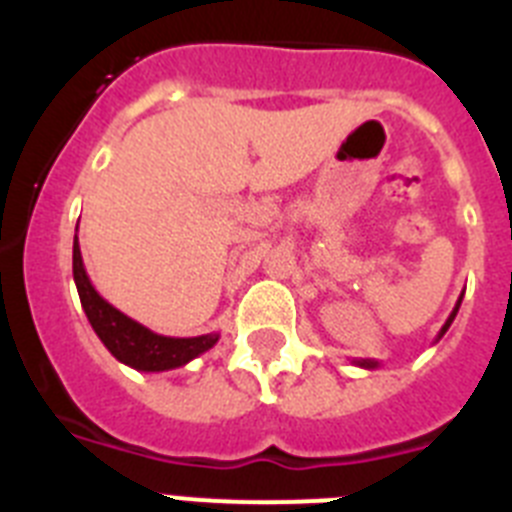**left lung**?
<instances>
[{
    "label": "left lung",
    "mask_w": 512,
    "mask_h": 512,
    "mask_svg": "<svg viewBox=\"0 0 512 512\" xmlns=\"http://www.w3.org/2000/svg\"><path fill=\"white\" fill-rule=\"evenodd\" d=\"M461 297H464V292H461V295H459V300H456V307H454V310H451L449 320H446V323H443V328L438 330L436 341H441V338H443V333H446V330H449V325L454 323L456 312H459V305H461ZM354 364H356V366H361V369H377V366H379V361H374V359H359V361H354Z\"/></svg>",
    "instance_id": "obj_1"
}]
</instances>
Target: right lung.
Masks as SVG:
<instances>
[{
    "label": "right lung",
    "mask_w": 512,
    "mask_h": 512,
    "mask_svg": "<svg viewBox=\"0 0 512 512\" xmlns=\"http://www.w3.org/2000/svg\"><path fill=\"white\" fill-rule=\"evenodd\" d=\"M76 230H79V225H76ZM74 282L76 289H79L81 307L87 312L99 341L107 346V351L117 361H122L125 366H133L138 372L179 369V366L189 364L200 354L210 351L217 338H220V333H205V336L194 338L158 336L146 325H140L138 320L128 318L125 312L112 307L89 282V274L84 269V261H81L79 235H74Z\"/></svg>",
    "instance_id": "1"
}]
</instances>
